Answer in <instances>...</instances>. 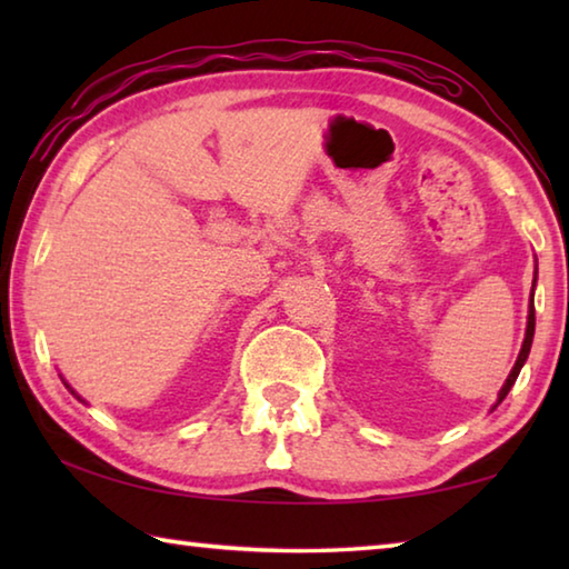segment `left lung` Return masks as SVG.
Listing matches in <instances>:
<instances>
[{
	"label": "left lung",
	"instance_id": "left-lung-1",
	"mask_svg": "<svg viewBox=\"0 0 569 569\" xmlns=\"http://www.w3.org/2000/svg\"><path fill=\"white\" fill-rule=\"evenodd\" d=\"M535 281H537V271H535ZM532 291H535V288H532ZM532 339H535V293H532V298H529V316H527V331H525L522 351H519L517 361H515V366H512V371H509V377H507V381H505V387L499 389L497 403H502V401H505V397L509 393V389L515 387V381H517V377H519V371H522V366H525L527 356H529V349H532ZM497 403H495V407H497Z\"/></svg>",
	"mask_w": 569,
	"mask_h": 569
}]
</instances>
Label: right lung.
Listing matches in <instances>:
<instances>
[{
    "mask_svg": "<svg viewBox=\"0 0 569 569\" xmlns=\"http://www.w3.org/2000/svg\"><path fill=\"white\" fill-rule=\"evenodd\" d=\"M64 387H67V383H64ZM67 389H70V387H67ZM70 391H72V389H70ZM72 393H74V391H72ZM74 397H77V393H74ZM77 399H80V397H77ZM80 401H82V399H80Z\"/></svg>",
    "mask_w": 569,
    "mask_h": 569,
    "instance_id": "obj_1",
    "label": "right lung"
}]
</instances>
